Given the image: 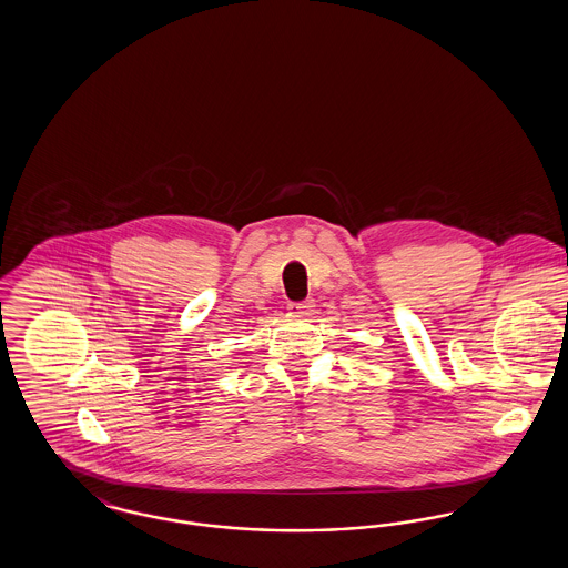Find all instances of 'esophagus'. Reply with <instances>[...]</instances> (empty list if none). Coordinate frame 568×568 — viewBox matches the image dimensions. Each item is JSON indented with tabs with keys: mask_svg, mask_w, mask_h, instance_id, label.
<instances>
[{
	"mask_svg": "<svg viewBox=\"0 0 568 568\" xmlns=\"http://www.w3.org/2000/svg\"><path fill=\"white\" fill-rule=\"evenodd\" d=\"M287 308H290V313H292L294 317H308V315H313V311H315V302H313V300L292 302Z\"/></svg>",
	"mask_w": 568,
	"mask_h": 568,
	"instance_id": "34e87169",
	"label": "esophagus"
}]
</instances>
